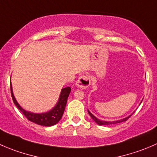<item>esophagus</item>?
Here are the masks:
<instances>
[{
    "instance_id": "1",
    "label": "esophagus",
    "mask_w": 157,
    "mask_h": 157,
    "mask_svg": "<svg viewBox=\"0 0 157 157\" xmlns=\"http://www.w3.org/2000/svg\"><path fill=\"white\" fill-rule=\"evenodd\" d=\"M76 84H77V87L81 88V89H86L90 84V79L89 76L83 75L80 77Z\"/></svg>"
}]
</instances>
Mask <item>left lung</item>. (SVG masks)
<instances>
[{
    "label": "left lung",
    "mask_w": 157,
    "mask_h": 157,
    "mask_svg": "<svg viewBox=\"0 0 157 157\" xmlns=\"http://www.w3.org/2000/svg\"><path fill=\"white\" fill-rule=\"evenodd\" d=\"M88 113H89V115L90 116L91 118H92L93 120H94V121H95V123H97L98 125L100 126H103V125H110V124H119V123H121V122H125V121H127V120L130 118V117H131V115H129L128 117H125V118H124V119H121V120H118V121H102V120H100L98 119V118H97V117H95V116L94 115V114H92L90 113V111L88 110Z\"/></svg>",
    "instance_id": "1"
}]
</instances>
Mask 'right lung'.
I'll return each mask as SVG.
<instances>
[{
    "label": "right lung",
    "mask_w": 157,
    "mask_h": 157,
    "mask_svg": "<svg viewBox=\"0 0 157 157\" xmlns=\"http://www.w3.org/2000/svg\"><path fill=\"white\" fill-rule=\"evenodd\" d=\"M10 91H11V97L13 99V101L17 107L22 112V113L27 118V120L34 124H38L40 126H45V127H51L57 124L61 119L64 112L65 106H66L67 98L69 97V94L71 91V88L70 86L63 88L60 92V97H59L58 101L57 104L51 109L46 113H32L30 111L25 110L23 109L17 101L15 99L13 96V89L10 84Z\"/></svg>",
    "instance_id": "obj_1"
}]
</instances>
